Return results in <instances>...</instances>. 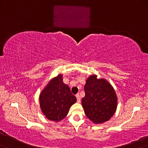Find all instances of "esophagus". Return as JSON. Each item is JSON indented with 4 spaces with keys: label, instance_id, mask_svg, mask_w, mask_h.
<instances>
[{
    "label": "esophagus",
    "instance_id": "34e87169",
    "mask_svg": "<svg viewBox=\"0 0 148 148\" xmlns=\"http://www.w3.org/2000/svg\"><path fill=\"white\" fill-rule=\"evenodd\" d=\"M76 99H77V101H78V103L80 102L81 99H80V96H79V94H77L76 95Z\"/></svg>",
    "mask_w": 148,
    "mask_h": 148
}]
</instances>
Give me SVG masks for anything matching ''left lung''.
Listing matches in <instances>:
<instances>
[{"instance_id":"8db88e82","label":"left lung","mask_w":148,"mask_h":148,"mask_svg":"<svg viewBox=\"0 0 148 148\" xmlns=\"http://www.w3.org/2000/svg\"><path fill=\"white\" fill-rule=\"evenodd\" d=\"M84 91L82 104L87 117L97 124L109 121L117 107V97L111 84L92 75L87 79Z\"/></svg>"}]
</instances>
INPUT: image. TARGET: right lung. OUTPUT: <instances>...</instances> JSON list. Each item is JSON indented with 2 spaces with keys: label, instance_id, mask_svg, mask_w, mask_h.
Masks as SVG:
<instances>
[{
  "label": "right lung",
  "instance_id": "1",
  "mask_svg": "<svg viewBox=\"0 0 148 148\" xmlns=\"http://www.w3.org/2000/svg\"><path fill=\"white\" fill-rule=\"evenodd\" d=\"M76 102L70 89L59 74L49 82L39 96L41 109L49 120L60 121L65 118L69 109Z\"/></svg>",
  "mask_w": 148,
  "mask_h": 148
}]
</instances>
